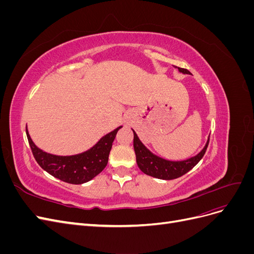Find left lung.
Here are the masks:
<instances>
[{"mask_svg": "<svg viewBox=\"0 0 254 254\" xmlns=\"http://www.w3.org/2000/svg\"><path fill=\"white\" fill-rule=\"evenodd\" d=\"M178 70L182 73L190 74V71H188L187 68L178 67ZM133 135V148L135 152L137 166H139V168L144 174L163 180H173L179 178V177L190 172L202 159L206 151L207 145H209L210 142V139L207 140L204 148L196 157H193L186 161H180V162H173V161H167L152 155L142 144L134 131Z\"/></svg>", "mask_w": 254, "mask_h": 254, "instance_id": "1", "label": "left lung"}]
</instances>
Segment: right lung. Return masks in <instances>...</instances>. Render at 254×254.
<instances>
[{
	"label": "right lung",
	"mask_w": 254,
	"mask_h": 254,
	"mask_svg": "<svg viewBox=\"0 0 254 254\" xmlns=\"http://www.w3.org/2000/svg\"><path fill=\"white\" fill-rule=\"evenodd\" d=\"M121 128L122 127H119L112 132L103 136L98 143L88 151L68 157L54 156L42 151L30 139L27 129L26 134L34 158L44 171L61 181L72 184H81L93 179L106 167L108 163L112 143Z\"/></svg>",
	"instance_id": "add662e5"
}]
</instances>
